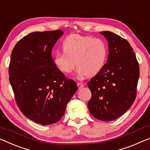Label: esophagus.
<instances>
[{
	"label": "esophagus",
	"mask_w": 150,
	"mask_h": 150,
	"mask_svg": "<svg viewBox=\"0 0 150 150\" xmlns=\"http://www.w3.org/2000/svg\"><path fill=\"white\" fill-rule=\"evenodd\" d=\"M77 85L78 87H79V89H81V88H82V87H84V85L83 84V83H77Z\"/></svg>",
	"instance_id": "obj_1"
}]
</instances>
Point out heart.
Here are the masks:
<instances>
[{"label": "heart", "instance_id": "b5f03b06", "mask_svg": "<svg viewBox=\"0 0 150 150\" xmlns=\"http://www.w3.org/2000/svg\"><path fill=\"white\" fill-rule=\"evenodd\" d=\"M62 48L63 53L54 54L53 63L64 74L70 73L77 65L81 77L95 76L103 69L108 58V46L100 39L72 34L64 40Z\"/></svg>", "mask_w": 150, "mask_h": 150}]
</instances>
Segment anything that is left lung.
I'll return each instance as SVG.
<instances>
[{
  "mask_svg": "<svg viewBox=\"0 0 150 150\" xmlns=\"http://www.w3.org/2000/svg\"><path fill=\"white\" fill-rule=\"evenodd\" d=\"M108 42L105 66L87 85L91 92L89 112L103 122L116 120L130 108L136 97L139 64L126 40L110 31H102Z\"/></svg>",
  "mask_w": 150,
  "mask_h": 150,
  "instance_id": "8db88e82",
  "label": "left lung"
}]
</instances>
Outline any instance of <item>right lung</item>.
I'll use <instances>...</instances> for the list:
<instances>
[{
  "mask_svg": "<svg viewBox=\"0 0 150 150\" xmlns=\"http://www.w3.org/2000/svg\"><path fill=\"white\" fill-rule=\"evenodd\" d=\"M63 35L61 30L29 33L11 54L9 81L17 105L26 117L43 125L61 120L78 89L52 58L53 47Z\"/></svg>",
  "mask_w": 150,
  "mask_h": 150,
  "instance_id": "obj_1",
  "label": "right lung"
}]
</instances>
